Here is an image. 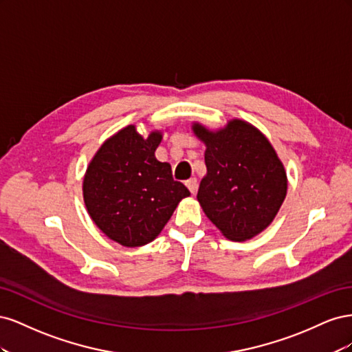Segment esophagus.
Wrapping results in <instances>:
<instances>
[{
  "label": "esophagus",
  "instance_id": "34e87169",
  "mask_svg": "<svg viewBox=\"0 0 352 352\" xmlns=\"http://www.w3.org/2000/svg\"><path fill=\"white\" fill-rule=\"evenodd\" d=\"M185 185H186V188L189 189L190 194H195V192H197V189H198V180H197L195 177L186 180Z\"/></svg>",
  "mask_w": 352,
  "mask_h": 352
}]
</instances>
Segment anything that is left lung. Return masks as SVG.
Returning a JSON list of instances; mask_svg holds the SVG:
<instances>
[{
	"label": "left lung",
	"mask_w": 352,
	"mask_h": 352,
	"mask_svg": "<svg viewBox=\"0 0 352 352\" xmlns=\"http://www.w3.org/2000/svg\"><path fill=\"white\" fill-rule=\"evenodd\" d=\"M192 129L207 145V176L197 195L202 210L230 241L258 235L278 214L287 189L283 164L272 144L238 119L217 132L198 123Z\"/></svg>",
	"instance_id": "1"
}]
</instances>
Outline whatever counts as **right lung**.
<instances>
[{
  "instance_id": "right-lung-1",
  "label": "right lung",
  "mask_w": 352,
  "mask_h": 352,
  "mask_svg": "<svg viewBox=\"0 0 352 352\" xmlns=\"http://www.w3.org/2000/svg\"><path fill=\"white\" fill-rule=\"evenodd\" d=\"M162 133L144 138L127 126L105 141L83 179V199L105 235L123 247L151 242L172 217L188 188L154 153Z\"/></svg>"
}]
</instances>
